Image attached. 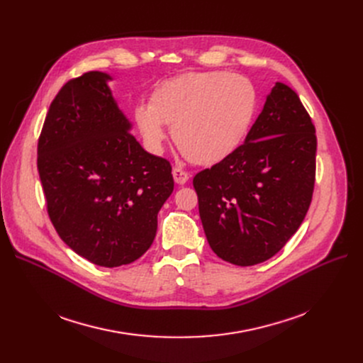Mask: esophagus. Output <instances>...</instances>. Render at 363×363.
Masks as SVG:
<instances>
[{
	"label": "esophagus",
	"instance_id": "obj_1",
	"mask_svg": "<svg viewBox=\"0 0 363 363\" xmlns=\"http://www.w3.org/2000/svg\"><path fill=\"white\" fill-rule=\"evenodd\" d=\"M172 175H174L175 182L179 184V185H184L189 179V175L186 174V172L182 170L181 167H177V166L174 167V170H172Z\"/></svg>",
	"mask_w": 363,
	"mask_h": 363
}]
</instances>
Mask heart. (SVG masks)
I'll use <instances>...</instances> for the list:
<instances>
[{"instance_id": "obj_1", "label": "heart", "mask_w": 363, "mask_h": 363, "mask_svg": "<svg viewBox=\"0 0 363 363\" xmlns=\"http://www.w3.org/2000/svg\"><path fill=\"white\" fill-rule=\"evenodd\" d=\"M256 92L244 76L228 72H191L159 85L150 104L133 113L148 150L159 152L163 125L182 155L197 164H215L240 145L253 119Z\"/></svg>"}]
</instances>
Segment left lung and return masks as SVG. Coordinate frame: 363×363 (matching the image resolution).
Returning <instances> with one entry per match:
<instances>
[{
  "mask_svg": "<svg viewBox=\"0 0 363 363\" xmlns=\"http://www.w3.org/2000/svg\"><path fill=\"white\" fill-rule=\"evenodd\" d=\"M315 174L312 119L298 95L277 82L244 144L193 179L208 245L238 266L275 256L309 211Z\"/></svg>",
  "mask_w": 363,
  "mask_h": 363,
  "instance_id": "1",
  "label": "left lung"
}]
</instances>
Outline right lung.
<instances>
[{
  "label": "right lung",
  "instance_id": "1",
  "mask_svg": "<svg viewBox=\"0 0 363 363\" xmlns=\"http://www.w3.org/2000/svg\"><path fill=\"white\" fill-rule=\"evenodd\" d=\"M110 79L86 72L55 95L38 140V172L57 234L91 263L116 268L150 249L174 178L170 163L129 132Z\"/></svg>",
  "mask_w": 363,
  "mask_h": 363
}]
</instances>
